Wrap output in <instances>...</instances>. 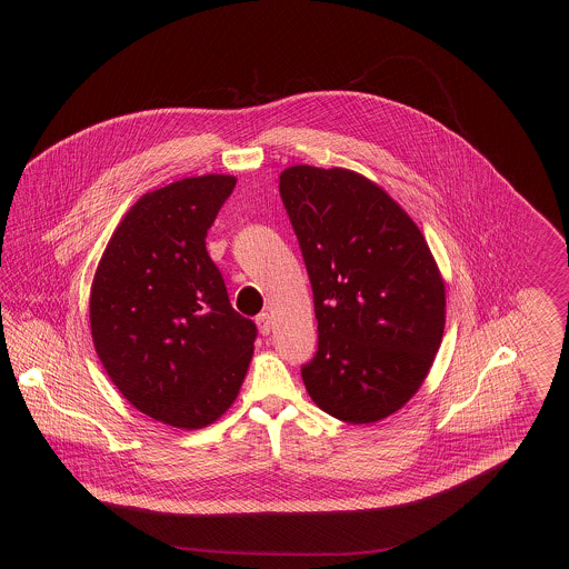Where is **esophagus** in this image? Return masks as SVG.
<instances>
[{
    "mask_svg": "<svg viewBox=\"0 0 569 569\" xmlns=\"http://www.w3.org/2000/svg\"><path fill=\"white\" fill-rule=\"evenodd\" d=\"M256 325H258V328H260V332H262V335H271V316H269L267 311H262V313L256 318Z\"/></svg>",
    "mask_w": 569,
    "mask_h": 569,
    "instance_id": "esophagus-1",
    "label": "esophagus"
}]
</instances>
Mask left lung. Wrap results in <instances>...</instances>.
I'll list each match as a JSON object with an SVG mask.
<instances>
[{"label":"left lung","mask_w":569,"mask_h":569,"mask_svg":"<svg viewBox=\"0 0 569 569\" xmlns=\"http://www.w3.org/2000/svg\"><path fill=\"white\" fill-rule=\"evenodd\" d=\"M279 193L318 320L305 388L337 420H383L418 392L443 337L446 286L433 253L413 219L348 168L290 166Z\"/></svg>","instance_id":"left-lung-1"}]
</instances>
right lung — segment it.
Here are the masks:
<instances>
[{"label":"right lung","instance_id":"add662e5","mask_svg":"<svg viewBox=\"0 0 569 569\" xmlns=\"http://www.w3.org/2000/svg\"><path fill=\"white\" fill-rule=\"evenodd\" d=\"M234 186L204 174L140 196L91 283V337L112 383L138 411L186 431L234 403L258 335L204 243Z\"/></svg>","mask_w":569,"mask_h":569}]
</instances>
